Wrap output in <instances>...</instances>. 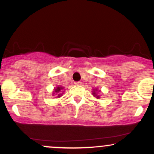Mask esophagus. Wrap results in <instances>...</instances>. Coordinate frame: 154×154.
Returning <instances> with one entry per match:
<instances>
[{
	"label": "esophagus",
	"instance_id": "esophagus-1",
	"mask_svg": "<svg viewBox=\"0 0 154 154\" xmlns=\"http://www.w3.org/2000/svg\"><path fill=\"white\" fill-rule=\"evenodd\" d=\"M75 85H82V82H80V81L75 82Z\"/></svg>",
	"mask_w": 154,
	"mask_h": 154
}]
</instances>
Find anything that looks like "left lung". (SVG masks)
<instances>
[{
	"instance_id": "obj_1",
	"label": "left lung",
	"mask_w": 154,
	"mask_h": 154,
	"mask_svg": "<svg viewBox=\"0 0 154 154\" xmlns=\"http://www.w3.org/2000/svg\"><path fill=\"white\" fill-rule=\"evenodd\" d=\"M93 95H95H95H96V94H95V91H93ZM99 98V96H97V98Z\"/></svg>"
}]
</instances>
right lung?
<instances>
[{
  "instance_id": "add662e5",
  "label": "right lung",
  "mask_w": 154,
  "mask_h": 154,
  "mask_svg": "<svg viewBox=\"0 0 154 154\" xmlns=\"http://www.w3.org/2000/svg\"><path fill=\"white\" fill-rule=\"evenodd\" d=\"M62 90H63V88L58 87V88H56V89H55V92H56V93H59V92L61 91H62ZM59 96H61V95L59 94V95H58V97H59Z\"/></svg>"
}]
</instances>
